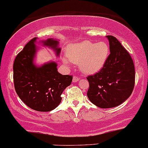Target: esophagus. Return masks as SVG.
<instances>
[{
	"mask_svg": "<svg viewBox=\"0 0 148 148\" xmlns=\"http://www.w3.org/2000/svg\"><path fill=\"white\" fill-rule=\"evenodd\" d=\"M72 81L74 83H76V82H78L79 81V78H78L77 76H74V77H73Z\"/></svg>",
	"mask_w": 148,
	"mask_h": 148,
	"instance_id": "esophagus-1",
	"label": "esophagus"
}]
</instances>
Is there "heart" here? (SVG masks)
<instances>
[{"label": "heart", "instance_id": "1", "mask_svg": "<svg viewBox=\"0 0 148 148\" xmlns=\"http://www.w3.org/2000/svg\"><path fill=\"white\" fill-rule=\"evenodd\" d=\"M67 57L62 60L65 65L69 61L78 64L80 70L85 74H93L101 70L110 54V47L106 41L94 42L82 40L72 43L67 49Z\"/></svg>", "mask_w": 148, "mask_h": 148}]
</instances>
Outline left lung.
Instances as JSON below:
<instances>
[{
	"label": "left lung",
	"mask_w": 148,
	"mask_h": 148,
	"mask_svg": "<svg viewBox=\"0 0 148 148\" xmlns=\"http://www.w3.org/2000/svg\"><path fill=\"white\" fill-rule=\"evenodd\" d=\"M109 40L110 54L100 72L87 78L88 99L101 108H114L127 100L134 87L133 60L121 43L112 36Z\"/></svg>",
	"instance_id": "obj_1"
}]
</instances>
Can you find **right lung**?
<instances>
[{
  "label": "right lung",
  "mask_w": 148,
  "mask_h": 148,
  "mask_svg": "<svg viewBox=\"0 0 148 148\" xmlns=\"http://www.w3.org/2000/svg\"><path fill=\"white\" fill-rule=\"evenodd\" d=\"M37 39L35 37L27 43L14 60V87L19 98L30 108L49 112L61 102L60 95L71 85L72 76L60 74L54 61L36 65L34 61L39 49L36 45ZM39 42L52 49L56 56H59L61 49L58 47V40L47 38Z\"/></svg>",
  "instance_id": "obj_1"
}]
</instances>
